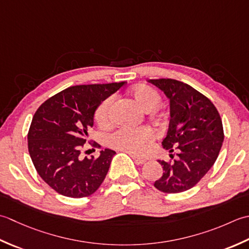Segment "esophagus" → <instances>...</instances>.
Returning a JSON list of instances; mask_svg holds the SVG:
<instances>
[{"instance_id": "obj_1", "label": "esophagus", "mask_w": 249, "mask_h": 249, "mask_svg": "<svg viewBox=\"0 0 249 249\" xmlns=\"http://www.w3.org/2000/svg\"><path fill=\"white\" fill-rule=\"evenodd\" d=\"M131 157H132V159L134 160L136 164H144L146 162V159H144V158H140V157H136L133 155H131Z\"/></svg>"}]
</instances>
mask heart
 <instances>
[{
  "label": "heart",
  "instance_id": "1",
  "mask_svg": "<svg viewBox=\"0 0 249 249\" xmlns=\"http://www.w3.org/2000/svg\"><path fill=\"white\" fill-rule=\"evenodd\" d=\"M131 95L140 107L144 111H155V108L161 102V95L149 86L141 84L131 89ZM114 107V98L108 96L101 102L94 111V120L102 128H107L111 124V114ZM157 114V111H155ZM154 139L153 131L141 128H120L108 138V145L111 148L125 151V153L140 155Z\"/></svg>",
  "mask_w": 249,
  "mask_h": 249
}]
</instances>
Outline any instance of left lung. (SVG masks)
<instances>
[{
  "instance_id": "8db88e82",
  "label": "left lung",
  "mask_w": 249,
  "mask_h": 249,
  "mask_svg": "<svg viewBox=\"0 0 249 249\" xmlns=\"http://www.w3.org/2000/svg\"><path fill=\"white\" fill-rule=\"evenodd\" d=\"M170 100L169 131L162 146L173 161H160L163 174L154 186L165 194H179L195 187L214 165L224 142L220 115L199 91L172 78L149 79ZM174 159V155H170Z\"/></svg>"
}]
</instances>
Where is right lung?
Wrapping results in <instances>:
<instances>
[{"instance_id":"1","label":"right lung","mask_w":249,"mask_h":249,"mask_svg":"<svg viewBox=\"0 0 249 249\" xmlns=\"http://www.w3.org/2000/svg\"><path fill=\"white\" fill-rule=\"evenodd\" d=\"M124 84L73 86L35 111L28 132L29 154L38 175L58 194L86 197L103 182L116 153L106 148L98 158H83L82 148L98 105Z\"/></svg>"}]
</instances>
